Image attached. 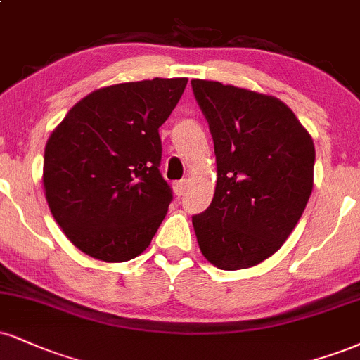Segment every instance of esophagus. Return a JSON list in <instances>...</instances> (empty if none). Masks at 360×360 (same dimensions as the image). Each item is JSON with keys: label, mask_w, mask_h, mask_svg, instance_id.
<instances>
[{"label": "esophagus", "mask_w": 360, "mask_h": 360, "mask_svg": "<svg viewBox=\"0 0 360 360\" xmlns=\"http://www.w3.org/2000/svg\"><path fill=\"white\" fill-rule=\"evenodd\" d=\"M172 189H174V194L177 198H181L183 194L186 193V189H188V181L183 179V181H176L174 184H172Z\"/></svg>", "instance_id": "34e87169"}]
</instances>
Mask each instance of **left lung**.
<instances>
[{"instance_id": "8db88e82", "label": "left lung", "mask_w": 360, "mask_h": 360, "mask_svg": "<svg viewBox=\"0 0 360 360\" xmlns=\"http://www.w3.org/2000/svg\"><path fill=\"white\" fill-rule=\"evenodd\" d=\"M210 124L218 179L193 216L201 253L219 270H243L281 248L314 188L311 136L280 98L213 80H191Z\"/></svg>"}]
</instances>
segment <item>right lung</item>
<instances>
[{"label": "right lung", "mask_w": 360, "mask_h": 360, "mask_svg": "<svg viewBox=\"0 0 360 360\" xmlns=\"http://www.w3.org/2000/svg\"><path fill=\"white\" fill-rule=\"evenodd\" d=\"M188 79L94 90L46 141L43 188L55 221L89 257H139L161 226L172 193L159 172L161 137Z\"/></svg>", "instance_id": "obj_1"}]
</instances>
